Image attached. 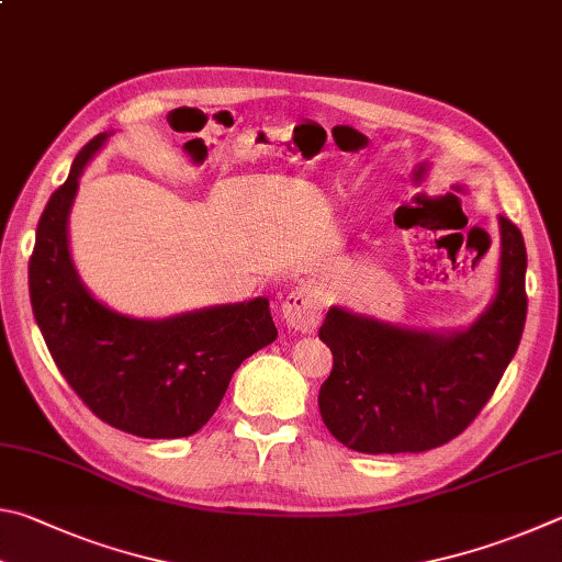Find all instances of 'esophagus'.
I'll list each match as a JSON object with an SVG mask.
<instances>
[{
    "label": "esophagus",
    "mask_w": 562,
    "mask_h": 562,
    "mask_svg": "<svg viewBox=\"0 0 562 562\" xmlns=\"http://www.w3.org/2000/svg\"><path fill=\"white\" fill-rule=\"evenodd\" d=\"M323 311H326V293H323L318 283L311 281L293 289L286 301H283V321L301 333L316 330L323 318Z\"/></svg>",
    "instance_id": "esophagus-1"
}]
</instances>
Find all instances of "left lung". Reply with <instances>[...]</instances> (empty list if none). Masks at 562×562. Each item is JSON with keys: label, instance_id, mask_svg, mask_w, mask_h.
Masks as SVG:
<instances>
[{"label": "left lung", "instance_id": "1", "mask_svg": "<svg viewBox=\"0 0 562 562\" xmlns=\"http://www.w3.org/2000/svg\"><path fill=\"white\" fill-rule=\"evenodd\" d=\"M501 269L471 328L427 333L333 306L318 330L333 352L318 392L326 427L362 454H417L459 437L494 395L526 326V244L498 216Z\"/></svg>", "mask_w": 562, "mask_h": 562}]
</instances>
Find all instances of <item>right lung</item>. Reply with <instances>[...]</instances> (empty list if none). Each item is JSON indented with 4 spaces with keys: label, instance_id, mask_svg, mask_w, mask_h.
<instances>
[{
    "label": "right lung",
    "instance_id": "1",
    "mask_svg": "<svg viewBox=\"0 0 562 562\" xmlns=\"http://www.w3.org/2000/svg\"><path fill=\"white\" fill-rule=\"evenodd\" d=\"M105 137L81 147L38 220L29 259L34 318L56 368L98 419L145 439L190 437L220 407L236 368L279 330L269 299L143 321L88 293L68 254V212L78 177Z\"/></svg>",
    "mask_w": 562,
    "mask_h": 562
}]
</instances>
